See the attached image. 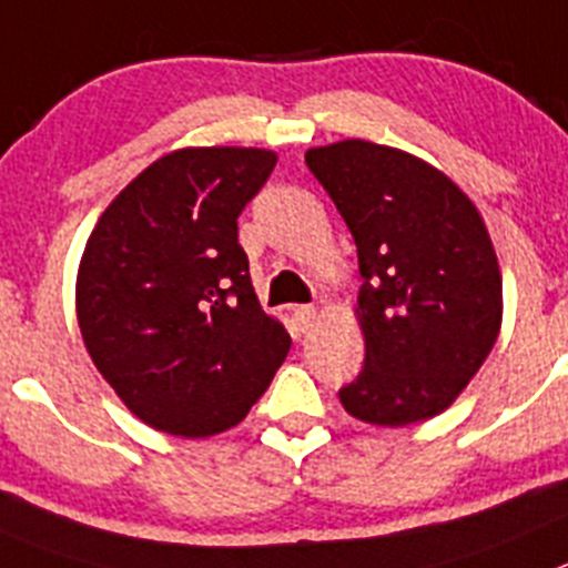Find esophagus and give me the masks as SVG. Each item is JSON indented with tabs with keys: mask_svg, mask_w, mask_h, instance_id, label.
Returning <instances> with one entry per match:
<instances>
[{
	"mask_svg": "<svg viewBox=\"0 0 568 568\" xmlns=\"http://www.w3.org/2000/svg\"><path fill=\"white\" fill-rule=\"evenodd\" d=\"M294 320H296V325H300V331L305 334V331L314 325L316 308H314V305H300V308H294Z\"/></svg>",
	"mask_w": 568,
	"mask_h": 568,
	"instance_id": "esophagus-1",
	"label": "esophagus"
}]
</instances>
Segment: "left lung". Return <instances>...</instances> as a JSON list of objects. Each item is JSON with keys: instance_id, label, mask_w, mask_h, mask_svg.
I'll return each mask as SVG.
<instances>
[{"instance_id": "8db88e82", "label": "left lung", "mask_w": 568, "mask_h": 568, "mask_svg": "<svg viewBox=\"0 0 568 568\" xmlns=\"http://www.w3.org/2000/svg\"><path fill=\"white\" fill-rule=\"evenodd\" d=\"M359 252L365 367L339 390L359 422L405 427L447 410L493 351L504 316L487 223L442 170L347 138L305 152Z\"/></svg>"}]
</instances>
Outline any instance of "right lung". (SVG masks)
<instances>
[{
  "mask_svg": "<svg viewBox=\"0 0 568 568\" xmlns=\"http://www.w3.org/2000/svg\"><path fill=\"white\" fill-rule=\"evenodd\" d=\"M277 152L183 146L104 209L75 277L87 354L155 430L206 438L246 418L291 336L265 314L237 243V214Z\"/></svg>",
  "mask_w": 568,
  "mask_h": 568,
  "instance_id": "obj_1",
  "label": "right lung"
}]
</instances>
